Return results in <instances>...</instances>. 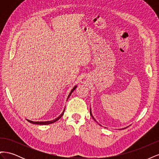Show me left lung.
<instances>
[{
	"instance_id": "obj_1",
	"label": "left lung",
	"mask_w": 159,
	"mask_h": 159,
	"mask_svg": "<svg viewBox=\"0 0 159 159\" xmlns=\"http://www.w3.org/2000/svg\"><path fill=\"white\" fill-rule=\"evenodd\" d=\"M90 115H91V117H92V118H93V119H94V120H95V119H94V117H93V116H92V115H91V110H90ZM124 129H125V128H124Z\"/></svg>"
}]
</instances>
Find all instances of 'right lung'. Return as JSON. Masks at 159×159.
Returning <instances> with one entry per match:
<instances>
[{
    "label": "right lung",
    "mask_w": 159,
    "mask_h": 159,
    "mask_svg": "<svg viewBox=\"0 0 159 159\" xmlns=\"http://www.w3.org/2000/svg\"><path fill=\"white\" fill-rule=\"evenodd\" d=\"M75 88H76V86H75V87L73 88V89H72V90L71 91L70 93V94H69V95H68V98H70V96L71 95V93L73 92V91H74ZM64 110L63 113H62L58 117H57V118H56V119H54V120H52V121H30V120H28V122H30V123H32V124H37V125H48V124L53 123L56 122V121H57V120H58L59 119H60V118L62 117V115H64Z\"/></svg>",
    "instance_id": "obj_1"
}]
</instances>
